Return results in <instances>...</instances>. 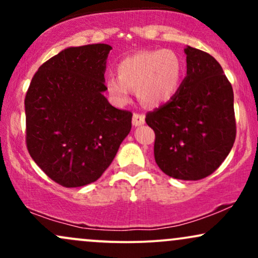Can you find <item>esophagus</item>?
Here are the masks:
<instances>
[{"mask_svg": "<svg viewBox=\"0 0 258 258\" xmlns=\"http://www.w3.org/2000/svg\"><path fill=\"white\" fill-rule=\"evenodd\" d=\"M146 122V116L143 114H138V112H135L132 117V123L133 126H141Z\"/></svg>", "mask_w": 258, "mask_h": 258, "instance_id": "obj_1", "label": "esophagus"}]
</instances>
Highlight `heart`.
Here are the masks:
<instances>
[{"mask_svg": "<svg viewBox=\"0 0 258 258\" xmlns=\"http://www.w3.org/2000/svg\"><path fill=\"white\" fill-rule=\"evenodd\" d=\"M119 76L106 80L109 94L117 103L128 102L132 90L148 106L167 103L178 93L184 75V63L173 49L142 51L121 60Z\"/></svg>", "mask_w": 258, "mask_h": 258, "instance_id": "1", "label": "heart"}]
</instances>
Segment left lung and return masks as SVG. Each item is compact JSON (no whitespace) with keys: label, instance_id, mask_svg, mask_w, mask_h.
Listing matches in <instances>:
<instances>
[{"label":"left lung","instance_id":"left-lung-1","mask_svg":"<svg viewBox=\"0 0 258 258\" xmlns=\"http://www.w3.org/2000/svg\"><path fill=\"white\" fill-rule=\"evenodd\" d=\"M186 76L178 93L146 115L155 132L154 156L172 178L199 180L214 173L236 136L234 93L223 69L209 53L188 46Z\"/></svg>","mask_w":258,"mask_h":258}]
</instances>
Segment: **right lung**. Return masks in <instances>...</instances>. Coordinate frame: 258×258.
<instances>
[{"instance_id":"obj_1","label":"right lung","mask_w":258,"mask_h":258,"mask_svg":"<svg viewBox=\"0 0 258 258\" xmlns=\"http://www.w3.org/2000/svg\"><path fill=\"white\" fill-rule=\"evenodd\" d=\"M111 47H70L43 63L25 96L26 147L32 160L65 188L96 182L131 131L132 112L103 96Z\"/></svg>"}]
</instances>
